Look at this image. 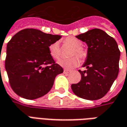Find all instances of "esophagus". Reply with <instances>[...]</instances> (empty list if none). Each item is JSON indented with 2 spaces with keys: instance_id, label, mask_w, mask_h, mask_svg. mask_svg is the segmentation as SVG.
<instances>
[{
  "instance_id": "esophagus-1",
  "label": "esophagus",
  "mask_w": 127,
  "mask_h": 127,
  "mask_svg": "<svg viewBox=\"0 0 127 127\" xmlns=\"http://www.w3.org/2000/svg\"><path fill=\"white\" fill-rule=\"evenodd\" d=\"M69 73V71H67L66 69H64V74H67V73Z\"/></svg>"
}]
</instances>
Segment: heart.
Here are the masks:
<instances>
[{
    "instance_id": "b5f03b06",
    "label": "heart",
    "mask_w": 127,
    "mask_h": 127,
    "mask_svg": "<svg viewBox=\"0 0 127 127\" xmlns=\"http://www.w3.org/2000/svg\"><path fill=\"white\" fill-rule=\"evenodd\" d=\"M64 44L72 47L69 56H77L78 58L84 60L87 56V52L82 47V42L75 36H68L63 40ZM49 53L50 56L55 60H58L61 58V50L58 41L54 42L49 46ZM58 64L64 69H71L79 64V59L77 57H71L67 59H63L58 62Z\"/></svg>"
}]
</instances>
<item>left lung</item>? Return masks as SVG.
<instances>
[{"instance_id": "1", "label": "left lung", "mask_w": 127, "mask_h": 127, "mask_svg": "<svg viewBox=\"0 0 127 127\" xmlns=\"http://www.w3.org/2000/svg\"><path fill=\"white\" fill-rule=\"evenodd\" d=\"M88 45L87 59L81 80L73 84L75 95L87 100H97L109 91L119 71L120 52L115 39L103 31L94 29L76 36Z\"/></svg>"}]
</instances>
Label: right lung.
Listing matches in <instances>:
<instances>
[{
	"label": "right lung",
	"mask_w": 127,
	"mask_h": 127,
	"mask_svg": "<svg viewBox=\"0 0 127 127\" xmlns=\"http://www.w3.org/2000/svg\"><path fill=\"white\" fill-rule=\"evenodd\" d=\"M61 35L26 29L8 42L5 69L13 91L26 99L41 97L51 90L56 76L63 69L49 53V46Z\"/></svg>",
	"instance_id": "add662e5"
}]
</instances>
